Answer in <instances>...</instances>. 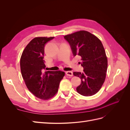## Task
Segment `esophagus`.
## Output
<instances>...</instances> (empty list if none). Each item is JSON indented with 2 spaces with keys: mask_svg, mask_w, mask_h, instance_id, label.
<instances>
[{
  "mask_svg": "<svg viewBox=\"0 0 130 130\" xmlns=\"http://www.w3.org/2000/svg\"><path fill=\"white\" fill-rule=\"evenodd\" d=\"M66 74L67 76H72L73 75V72L71 71H67L66 72Z\"/></svg>",
  "mask_w": 130,
  "mask_h": 130,
  "instance_id": "1",
  "label": "esophagus"
}]
</instances>
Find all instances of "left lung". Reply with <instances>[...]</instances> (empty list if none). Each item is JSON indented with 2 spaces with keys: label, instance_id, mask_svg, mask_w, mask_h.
Listing matches in <instances>:
<instances>
[{
  "label": "left lung",
  "instance_id": "8db88e82",
  "mask_svg": "<svg viewBox=\"0 0 130 130\" xmlns=\"http://www.w3.org/2000/svg\"><path fill=\"white\" fill-rule=\"evenodd\" d=\"M64 38L69 44L73 56L81 58L79 63L84 68L83 73H73L81 80L76 88L77 93L85 96L94 95L103 86L107 69L103 44L95 36L84 30L66 35Z\"/></svg>",
  "mask_w": 130,
  "mask_h": 130
}]
</instances>
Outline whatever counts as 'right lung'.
Instances as JSON below:
<instances>
[{
	"instance_id": "add662e5",
	"label": "right lung",
	"mask_w": 130,
	"mask_h": 130,
	"mask_svg": "<svg viewBox=\"0 0 130 130\" xmlns=\"http://www.w3.org/2000/svg\"><path fill=\"white\" fill-rule=\"evenodd\" d=\"M54 38H34L25 47L20 60L22 75L27 88L42 100H48L55 95L65 75L60 70L44 72V47Z\"/></svg>"
}]
</instances>
